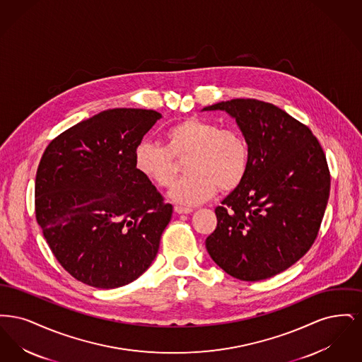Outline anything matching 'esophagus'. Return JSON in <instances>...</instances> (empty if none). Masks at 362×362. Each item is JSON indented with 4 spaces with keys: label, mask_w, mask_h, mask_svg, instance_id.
Returning a JSON list of instances; mask_svg holds the SVG:
<instances>
[{
    "label": "esophagus",
    "mask_w": 362,
    "mask_h": 362,
    "mask_svg": "<svg viewBox=\"0 0 362 362\" xmlns=\"http://www.w3.org/2000/svg\"><path fill=\"white\" fill-rule=\"evenodd\" d=\"M175 211H176L177 214H189V213H192V209H191V207L179 206V205H176V206H175Z\"/></svg>",
    "instance_id": "esophagus-1"
}]
</instances>
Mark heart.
Instances as JSON below:
<instances>
[{"label":"heart","instance_id":"b5f03b06","mask_svg":"<svg viewBox=\"0 0 362 362\" xmlns=\"http://www.w3.org/2000/svg\"><path fill=\"white\" fill-rule=\"evenodd\" d=\"M186 160L187 175L170 197L182 205L205 202L216 191L236 189L248 167V145L235 129H220L214 122L189 118L167 132V146L141 141L134 151L138 173L160 187H170L177 176L175 157Z\"/></svg>","mask_w":362,"mask_h":362}]
</instances>
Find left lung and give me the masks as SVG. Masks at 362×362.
Listing matches in <instances>:
<instances>
[{"label":"left lung","mask_w":362,"mask_h":362,"mask_svg":"<svg viewBox=\"0 0 362 362\" xmlns=\"http://www.w3.org/2000/svg\"><path fill=\"white\" fill-rule=\"evenodd\" d=\"M216 110L236 119L248 167L216 207L206 250L225 273L255 282L289 269L312 247L329 197L327 160L308 126L274 104L232 99L204 108Z\"/></svg>","instance_id":"left-lung-1"}]
</instances>
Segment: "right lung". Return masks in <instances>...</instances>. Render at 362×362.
<instances>
[{"instance_id":"add662e5","label":"right lung","mask_w":362,"mask_h":362,"mask_svg":"<svg viewBox=\"0 0 362 362\" xmlns=\"http://www.w3.org/2000/svg\"><path fill=\"white\" fill-rule=\"evenodd\" d=\"M161 114L114 108L54 138L35 180V216L54 257L77 281L115 289L152 264L173 217L134 151Z\"/></svg>"}]
</instances>
